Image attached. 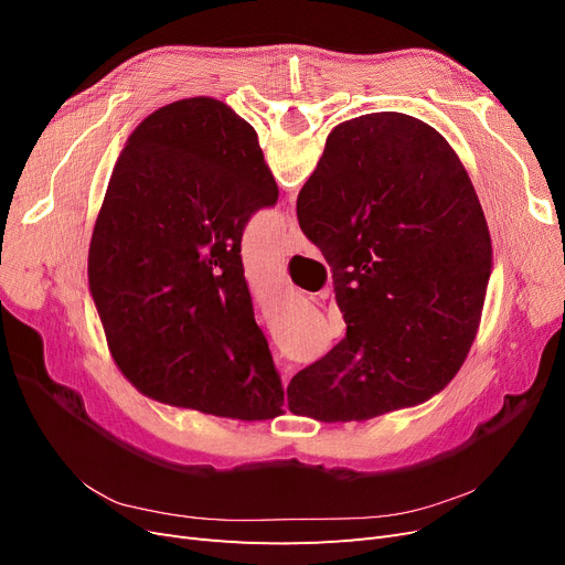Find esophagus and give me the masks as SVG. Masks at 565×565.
Masks as SVG:
<instances>
[{
    "label": "esophagus",
    "mask_w": 565,
    "mask_h": 565,
    "mask_svg": "<svg viewBox=\"0 0 565 565\" xmlns=\"http://www.w3.org/2000/svg\"><path fill=\"white\" fill-rule=\"evenodd\" d=\"M297 226L289 224V231L285 235V254H295L297 252Z\"/></svg>",
    "instance_id": "1"
}]
</instances>
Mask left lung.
<instances>
[{
	"label": "left lung",
	"instance_id": "left-lung-1",
	"mask_svg": "<svg viewBox=\"0 0 565 565\" xmlns=\"http://www.w3.org/2000/svg\"><path fill=\"white\" fill-rule=\"evenodd\" d=\"M278 202L256 131L210 96L134 129L89 245V289L119 372L143 396L228 419L282 415L241 256L252 214Z\"/></svg>",
	"mask_w": 565,
	"mask_h": 565
}]
</instances>
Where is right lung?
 <instances>
[{
    "instance_id": "add662e5",
    "label": "right lung",
    "mask_w": 565,
    "mask_h": 565,
    "mask_svg": "<svg viewBox=\"0 0 565 565\" xmlns=\"http://www.w3.org/2000/svg\"><path fill=\"white\" fill-rule=\"evenodd\" d=\"M297 218L332 268L347 337L295 374L289 409L365 422L446 388L492 268L481 202L450 143L403 113L349 119L328 136Z\"/></svg>"
}]
</instances>
